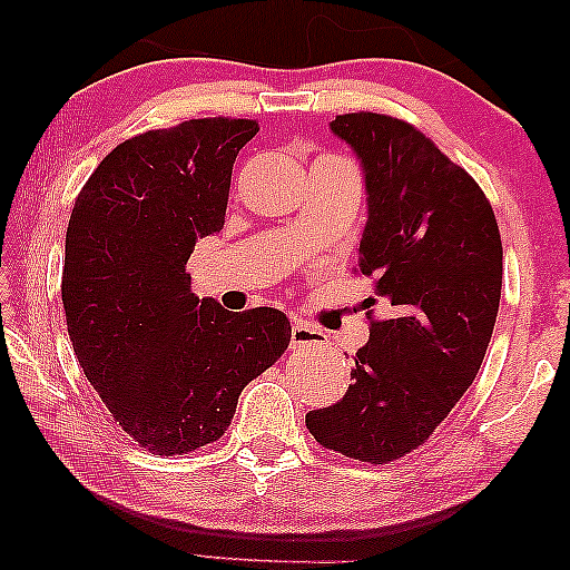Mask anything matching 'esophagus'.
I'll return each instance as SVG.
<instances>
[{
  "instance_id": "esophagus-1",
  "label": "esophagus",
  "mask_w": 570,
  "mask_h": 570,
  "mask_svg": "<svg viewBox=\"0 0 570 570\" xmlns=\"http://www.w3.org/2000/svg\"><path fill=\"white\" fill-rule=\"evenodd\" d=\"M291 346L293 348H325L328 346V335L303 321H293Z\"/></svg>"
}]
</instances>
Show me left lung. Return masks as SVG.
Returning <instances> with one entry per match:
<instances>
[{
  "instance_id": "8db88e82",
  "label": "left lung",
  "mask_w": 570,
  "mask_h": 570,
  "mask_svg": "<svg viewBox=\"0 0 570 570\" xmlns=\"http://www.w3.org/2000/svg\"><path fill=\"white\" fill-rule=\"evenodd\" d=\"M331 130L361 164L358 269L389 318L371 321L346 396L305 414V426L325 450L384 464L424 444L478 376L500 307L502 242L480 186L414 126L348 114Z\"/></svg>"
}]
</instances>
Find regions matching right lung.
<instances>
[{
	"mask_svg": "<svg viewBox=\"0 0 570 570\" xmlns=\"http://www.w3.org/2000/svg\"><path fill=\"white\" fill-rule=\"evenodd\" d=\"M255 120L199 118L116 146L82 186L65 235L72 351L110 416L144 450L217 442L237 399L291 343L275 307L232 313L191 293L194 245L217 235L232 166Z\"/></svg>",
	"mask_w": 570,
	"mask_h": 570,
	"instance_id": "obj_1",
	"label": "right lung"
}]
</instances>
